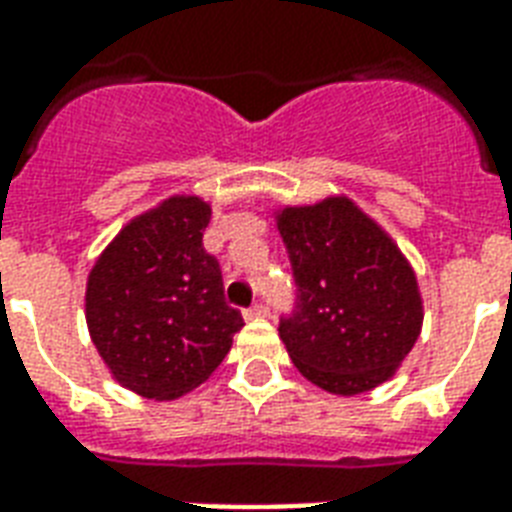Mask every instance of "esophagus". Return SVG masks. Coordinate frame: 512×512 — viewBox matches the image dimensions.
<instances>
[{"label":"esophagus","mask_w":512,"mask_h":512,"mask_svg":"<svg viewBox=\"0 0 512 512\" xmlns=\"http://www.w3.org/2000/svg\"><path fill=\"white\" fill-rule=\"evenodd\" d=\"M268 313H271V311H268V305L255 303L252 308H247V311H244V319H265Z\"/></svg>","instance_id":"esophagus-1"}]
</instances>
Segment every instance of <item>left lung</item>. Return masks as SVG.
Wrapping results in <instances>:
<instances>
[{"mask_svg":"<svg viewBox=\"0 0 512 512\" xmlns=\"http://www.w3.org/2000/svg\"><path fill=\"white\" fill-rule=\"evenodd\" d=\"M279 233L297 284L279 335L305 380L358 396L393 377L422 329L412 265L345 196L284 207Z\"/></svg>","mask_w":512,"mask_h":512,"instance_id":"obj_1","label":"left lung"}]
</instances>
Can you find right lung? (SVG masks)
Returning <instances> with one entry per match:
<instances>
[{
    "mask_svg": "<svg viewBox=\"0 0 512 512\" xmlns=\"http://www.w3.org/2000/svg\"><path fill=\"white\" fill-rule=\"evenodd\" d=\"M212 209L172 196L124 225L87 279V327L116 382L154 401L199 388L244 327L225 303L220 263L201 236Z\"/></svg>",
    "mask_w": 512,
    "mask_h": 512,
    "instance_id": "obj_1",
    "label": "right lung"
}]
</instances>
